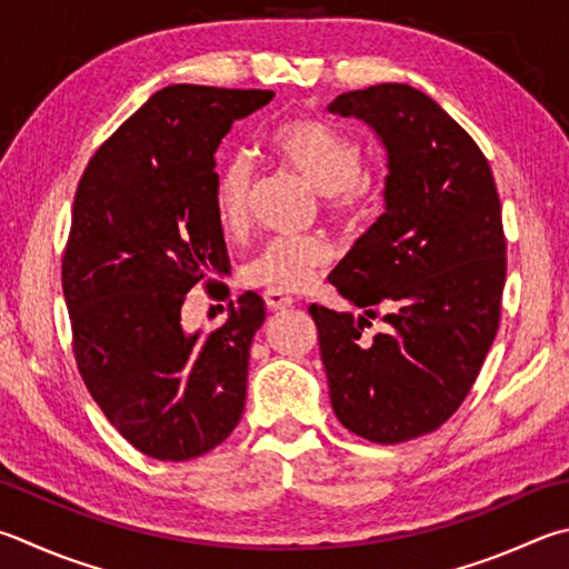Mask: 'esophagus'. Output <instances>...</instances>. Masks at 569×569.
<instances>
[{
    "label": "esophagus",
    "instance_id": "1",
    "mask_svg": "<svg viewBox=\"0 0 569 569\" xmlns=\"http://www.w3.org/2000/svg\"><path fill=\"white\" fill-rule=\"evenodd\" d=\"M263 301H266L268 308H271V311H283V308H291L293 306V298L281 293V291H266L263 293Z\"/></svg>",
    "mask_w": 569,
    "mask_h": 569
}]
</instances>
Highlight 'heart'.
<instances>
[{"mask_svg":"<svg viewBox=\"0 0 569 569\" xmlns=\"http://www.w3.org/2000/svg\"><path fill=\"white\" fill-rule=\"evenodd\" d=\"M268 143L283 167L320 191L333 219L353 221L373 201L376 179L360 169V149L348 133L320 121L291 119L271 131ZM251 179V163L243 153L226 159L216 173L213 209L226 231L243 229ZM330 253L333 249L326 236H278L243 266V278L268 291L293 293L313 281L318 268L330 261Z\"/></svg>","mask_w":569,"mask_h":569,"instance_id":"obj_1","label":"heart"}]
</instances>
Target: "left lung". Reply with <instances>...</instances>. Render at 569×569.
<instances>
[{"mask_svg":"<svg viewBox=\"0 0 569 569\" xmlns=\"http://www.w3.org/2000/svg\"><path fill=\"white\" fill-rule=\"evenodd\" d=\"M376 131L388 157L383 213L328 281L363 316L311 306L330 406L380 446L440 428L468 396L498 333L505 286L500 196L460 123L408 84L348 91L328 104ZM387 308L386 335L362 336Z\"/></svg>","mask_w":569,"mask_h":569,"instance_id":"1","label":"left lung"}]
</instances>
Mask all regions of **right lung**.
Here are the masks:
<instances>
[{
    "label": "right lung",
    "instance_id": "right-lung-1",
    "mask_svg": "<svg viewBox=\"0 0 569 569\" xmlns=\"http://www.w3.org/2000/svg\"><path fill=\"white\" fill-rule=\"evenodd\" d=\"M271 99L263 89H161L79 181L61 261L77 366L107 420L149 458H199L241 420L263 298L239 296L211 333L183 330L181 306L231 268L213 209L216 149Z\"/></svg>",
    "mask_w": 569,
    "mask_h": 569
}]
</instances>
